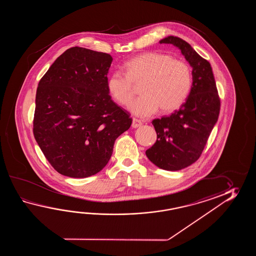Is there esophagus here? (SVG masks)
Here are the masks:
<instances>
[{
  "label": "esophagus",
  "instance_id": "esophagus-1",
  "mask_svg": "<svg viewBox=\"0 0 256 256\" xmlns=\"http://www.w3.org/2000/svg\"><path fill=\"white\" fill-rule=\"evenodd\" d=\"M142 126L141 120H137V119H132V128H138Z\"/></svg>",
  "mask_w": 256,
  "mask_h": 256
}]
</instances>
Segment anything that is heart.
Segmentation results:
<instances>
[{
    "mask_svg": "<svg viewBox=\"0 0 256 256\" xmlns=\"http://www.w3.org/2000/svg\"><path fill=\"white\" fill-rule=\"evenodd\" d=\"M126 75L112 73L107 80L110 94L120 105H128L134 95V85L141 83V96L129 106L139 117H149L158 109L168 114L185 104L190 94L193 78L190 65L183 60L158 52H146L128 60Z\"/></svg>",
    "mask_w": 256,
    "mask_h": 256,
    "instance_id": "b5f03b06",
    "label": "heart"
}]
</instances>
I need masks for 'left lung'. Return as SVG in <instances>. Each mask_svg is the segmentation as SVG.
Returning a JSON list of instances; mask_svg holds the SVG:
<instances>
[{
	"label": "left lung",
	"mask_w": 256,
	"mask_h": 256,
	"mask_svg": "<svg viewBox=\"0 0 256 256\" xmlns=\"http://www.w3.org/2000/svg\"><path fill=\"white\" fill-rule=\"evenodd\" d=\"M159 43L171 44L180 49L192 68L193 84L188 98L178 110L152 120L158 140L146 154L159 168L178 171L200 156L217 122L220 100L208 61L178 36H169Z\"/></svg>",
	"instance_id": "obj_1"
}]
</instances>
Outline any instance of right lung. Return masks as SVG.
Listing matches in <instances>:
<instances>
[{"instance_id":"right-lung-1","label":"right lung","mask_w":256,"mask_h":256,"mask_svg":"<svg viewBox=\"0 0 256 256\" xmlns=\"http://www.w3.org/2000/svg\"><path fill=\"white\" fill-rule=\"evenodd\" d=\"M112 62L110 54L71 48L39 82L34 136L60 174H97L109 162L115 140L130 128V114L109 95Z\"/></svg>"}]
</instances>
